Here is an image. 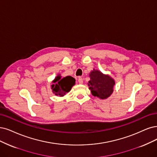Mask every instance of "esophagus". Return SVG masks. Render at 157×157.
<instances>
[{"label":"esophagus","mask_w":157,"mask_h":157,"mask_svg":"<svg viewBox=\"0 0 157 157\" xmlns=\"http://www.w3.org/2000/svg\"><path fill=\"white\" fill-rule=\"evenodd\" d=\"M78 82H79V84H83V78H79V79H78Z\"/></svg>","instance_id":"1"}]
</instances>
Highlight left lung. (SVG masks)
Segmentation results:
<instances>
[{
	"mask_svg": "<svg viewBox=\"0 0 157 157\" xmlns=\"http://www.w3.org/2000/svg\"><path fill=\"white\" fill-rule=\"evenodd\" d=\"M89 77L88 85L92 96L105 100L113 94L115 81L109 74H105L94 68L90 72Z\"/></svg>",
	"mask_w": 157,
	"mask_h": 157,
	"instance_id": "8db88e82",
	"label": "left lung"
}]
</instances>
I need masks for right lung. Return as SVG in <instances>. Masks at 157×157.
<instances>
[{
  "label": "right lung",
  "instance_id": "obj_1",
  "mask_svg": "<svg viewBox=\"0 0 157 157\" xmlns=\"http://www.w3.org/2000/svg\"><path fill=\"white\" fill-rule=\"evenodd\" d=\"M51 89L56 96H64L67 92L71 91L72 86L75 84V79L72 76L62 78L61 74H57L52 82Z\"/></svg>",
  "mask_w": 157,
  "mask_h": 157
}]
</instances>
